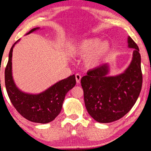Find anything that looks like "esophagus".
Instances as JSON below:
<instances>
[{
	"label": "esophagus",
	"mask_w": 151,
	"mask_h": 151,
	"mask_svg": "<svg viewBox=\"0 0 151 151\" xmlns=\"http://www.w3.org/2000/svg\"><path fill=\"white\" fill-rule=\"evenodd\" d=\"M75 78H76V81H77V83L79 84L80 83V80H81V75L79 74H75Z\"/></svg>",
	"instance_id": "1"
}]
</instances>
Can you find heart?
<instances>
[{"label": "heart", "instance_id": "heart-1", "mask_svg": "<svg viewBox=\"0 0 151 151\" xmlns=\"http://www.w3.org/2000/svg\"><path fill=\"white\" fill-rule=\"evenodd\" d=\"M111 45L107 41H101L97 37L83 39L76 44L74 53L81 57H85L84 66L89 69L99 67L110 55Z\"/></svg>", "mask_w": 151, "mask_h": 151}]
</instances>
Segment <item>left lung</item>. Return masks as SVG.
<instances>
[{
  "label": "left lung",
  "instance_id": "8db88e82",
  "mask_svg": "<svg viewBox=\"0 0 151 151\" xmlns=\"http://www.w3.org/2000/svg\"><path fill=\"white\" fill-rule=\"evenodd\" d=\"M127 44L134 51L131 62L123 73L109 76L110 68L105 64L88 71L81 79L87 112L100 123L122 118L131 110L141 91L143 76L139 48L130 36Z\"/></svg>",
  "mask_w": 151,
  "mask_h": 151
}]
</instances>
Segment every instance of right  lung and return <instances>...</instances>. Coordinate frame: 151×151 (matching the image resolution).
Returning a JSON list of instances; mask_svg holds the SVG:
<instances>
[{
  "instance_id": "right-lung-1",
  "label": "right lung",
  "mask_w": 151,
  "mask_h": 151,
  "mask_svg": "<svg viewBox=\"0 0 151 151\" xmlns=\"http://www.w3.org/2000/svg\"><path fill=\"white\" fill-rule=\"evenodd\" d=\"M39 29H32L26 35ZM19 41L20 39L15 42L10 50L5 70V84L8 95L16 110L28 120L37 123H48L60 113L65 95L75 86V76H69L39 94L26 93L21 91L15 84L12 75L13 49Z\"/></svg>"
}]
</instances>
